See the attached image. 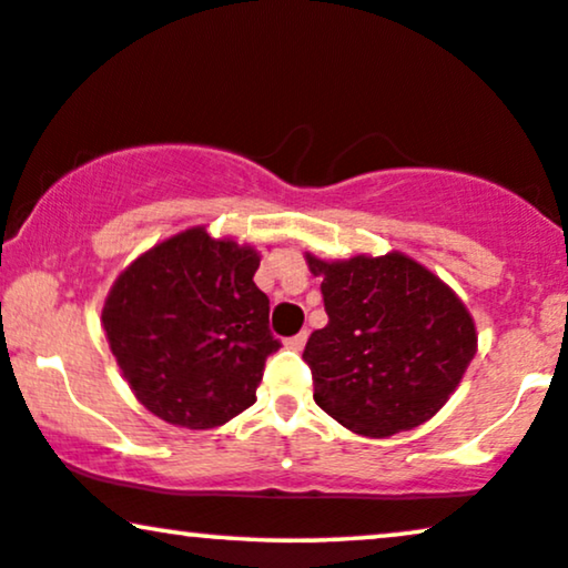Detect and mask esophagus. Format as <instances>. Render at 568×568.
<instances>
[{"mask_svg":"<svg viewBox=\"0 0 568 568\" xmlns=\"http://www.w3.org/2000/svg\"><path fill=\"white\" fill-rule=\"evenodd\" d=\"M306 337H308V332L304 329V332H298V335H293V337L285 339V345H288L291 351H304V345H306Z\"/></svg>","mask_w":568,"mask_h":568,"instance_id":"1","label":"esophagus"}]
</instances>
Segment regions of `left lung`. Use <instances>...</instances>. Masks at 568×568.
<instances>
[{"label": "left lung", "instance_id": "left-lung-1", "mask_svg": "<svg viewBox=\"0 0 568 568\" xmlns=\"http://www.w3.org/2000/svg\"><path fill=\"white\" fill-rule=\"evenodd\" d=\"M327 327L308 337L314 399L363 436H392L442 410L470 366L478 337L463 301L405 254L324 262Z\"/></svg>", "mask_w": 568, "mask_h": 568}]
</instances>
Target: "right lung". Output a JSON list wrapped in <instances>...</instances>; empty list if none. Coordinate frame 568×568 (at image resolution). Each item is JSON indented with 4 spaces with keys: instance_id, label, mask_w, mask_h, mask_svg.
<instances>
[{
    "instance_id": "1",
    "label": "right lung",
    "mask_w": 568,
    "mask_h": 568,
    "mask_svg": "<svg viewBox=\"0 0 568 568\" xmlns=\"http://www.w3.org/2000/svg\"><path fill=\"white\" fill-rule=\"evenodd\" d=\"M260 254L205 229L179 233L121 272L103 306L111 353L134 397L173 426L215 428L256 403L280 347Z\"/></svg>"
}]
</instances>
